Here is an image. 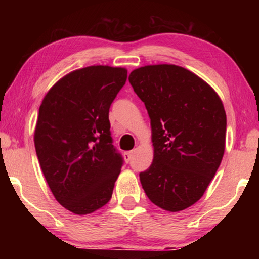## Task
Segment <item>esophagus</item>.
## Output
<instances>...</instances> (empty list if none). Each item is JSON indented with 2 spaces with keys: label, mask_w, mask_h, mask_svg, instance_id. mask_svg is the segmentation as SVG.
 <instances>
[{
  "label": "esophagus",
  "mask_w": 259,
  "mask_h": 259,
  "mask_svg": "<svg viewBox=\"0 0 259 259\" xmlns=\"http://www.w3.org/2000/svg\"><path fill=\"white\" fill-rule=\"evenodd\" d=\"M123 155H125V160H126V162H130L131 158H132V155H133V151L125 152V153H123Z\"/></svg>",
  "instance_id": "obj_1"
}]
</instances>
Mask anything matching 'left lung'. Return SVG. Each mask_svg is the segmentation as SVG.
Masks as SVG:
<instances>
[{"label":"left lung","instance_id":"left-lung-1","mask_svg":"<svg viewBox=\"0 0 259 259\" xmlns=\"http://www.w3.org/2000/svg\"><path fill=\"white\" fill-rule=\"evenodd\" d=\"M130 83L151 119L153 161L140 183L152 203L178 212L203 197L225 150L226 114L213 88L176 65L134 69Z\"/></svg>","mask_w":259,"mask_h":259}]
</instances>
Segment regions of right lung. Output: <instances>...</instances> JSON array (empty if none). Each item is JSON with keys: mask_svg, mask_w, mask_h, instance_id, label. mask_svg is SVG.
<instances>
[{"mask_svg": "<svg viewBox=\"0 0 259 259\" xmlns=\"http://www.w3.org/2000/svg\"><path fill=\"white\" fill-rule=\"evenodd\" d=\"M127 79L121 67L90 66L60 79L42 100L35 150L55 199L75 214L111 200L122 157L113 146L108 113Z\"/></svg>", "mask_w": 259, "mask_h": 259, "instance_id": "add662e5", "label": "right lung"}]
</instances>
